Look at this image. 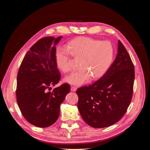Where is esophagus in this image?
I'll list each match as a JSON object with an SVG mask.
<instances>
[{
    "mask_svg": "<svg viewBox=\"0 0 150 150\" xmlns=\"http://www.w3.org/2000/svg\"><path fill=\"white\" fill-rule=\"evenodd\" d=\"M76 90H77L76 87H74V86H71V91L74 92V91H76Z\"/></svg>",
    "mask_w": 150,
    "mask_h": 150,
    "instance_id": "1",
    "label": "esophagus"
}]
</instances>
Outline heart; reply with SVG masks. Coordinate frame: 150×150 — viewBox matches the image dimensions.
I'll use <instances>...</instances> for the list:
<instances>
[{
  "instance_id": "1",
  "label": "heart",
  "mask_w": 150,
  "mask_h": 150,
  "mask_svg": "<svg viewBox=\"0 0 150 150\" xmlns=\"http://www.w3.org/2000/svg\"><path fill=\"white\" fill-rule=\"evenodd\" d=\"M71 55L80 59V69L67 76L64 81L70 84L81 86L90 80L101 78L110 68L114 56V49L108 41L81 38L72 40L67 49L58 48L56 52L57 67L63 72L72 69Z\"/></svg>"
}]
</instances>
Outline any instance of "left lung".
<instances>
[{"instance_id": "left-lung-1", "label": "left lung", "mask_w": 150, "mask_h": 150, "mask_svg": "<svg viewBox=\"0 0 150 150\" xmlns=\"http://www.w3.org/2000/svg\"><path fill=\"white\" fill-rule=\"evenodd\" d=\"M134 66L120 40L117 53L107 72L93 84L77 89L78 110L90 126L102 128L120 121L132 98Z\"/></svg>"}]
</instances>
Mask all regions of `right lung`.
I'll return each mask as SVG.
<instances>
[{"instance_id":"1","label":"right lung","mask_w":150,"mask_h":150,"mask_svg":"<svg viewBox=\"0 0 150 150\" xmlns=\"http://www.w3.org/2000/svg\"><path fill=\"white\" fill-rule=\"evenodd\" d=\"M62 38L39 39L27 52L18 71L17 104L24 118L39 128L49 127L57 121L60 105L70 91L66 83L49 91L61 78L56 46Z\"/></svg>"}]
</instances>
